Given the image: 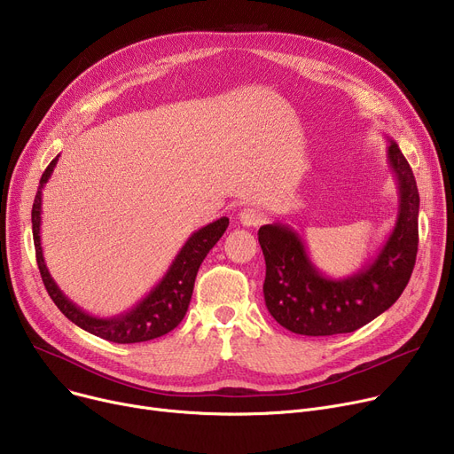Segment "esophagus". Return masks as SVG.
<instances>
[{
  "instance_id": "esophagus-1",
  "label": "esophagus",
  "mask_w": 454,
  "mask_h": 454,
  "mask_svg": "<svg viewBox=\"0 0 454 454\" xmlns=\"http://www.w3.org/2000/svg\"><path fill=\"white\" fill-rule=\"evenodd\" d=\"M239 221H240V224L247 226V228H250V226L257 228V226L262 224L264 215H262L261 209H257L254 206H247V207L239 211Z\"/></svg>"
}]
</instances>
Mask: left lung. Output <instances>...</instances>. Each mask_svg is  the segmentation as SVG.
I'll list each match as a JSON object with an SVG mask.
<instances>
[{
    "instance_id": "obj_1",
    "label": "left lung",
    "mask_w": 454,
    "mask_h": 454,
    "mask_svg": "<svg viewBox=\"0 0 454 454\" xmlns=\"http://www.w3.org/2000/svg\"><path fill=\"white\" fill-rule=\"evenodd\" d=\"M387 160L398 184V217L378 255L343 279L325 276L312 262L305 240L283 223L259 228L266 262L264 303L281 326L301 336L354 332L396 303L418 252L419 195L412 169L395 140Z\"/></svg>"
}]
</instances>
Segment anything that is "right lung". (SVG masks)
Masks as SVG:
<instances>
[{
	"label": "right lung",
	"instance_id": "obj_1",
	"mask_svg": "<svg viewBox=\"0 0 454 454\" xmlns=\"http://www.w3.org/2000/svg\"><path fill=\"white\" fill-rule=\"evenodd\" d=\"M58 157L43 171L40 178L38 193L33 204V237H35V248H36V261H38L43 285L51 299L54 301V305L67 319H71L74 325L89 332V334H95L113 343H140V341H149L168 334V332H171L180 321L184 319L192 301L199 266L202 264L207 252L217 245V240L226 231L230 219L221 217L214 223H209L207 226L197 230L195 233H192V237L186 240V245L180 248L175 261L168 268L166 276L142 301H138L131 310L113 317L90 316L80 307H76L73 301L58 288V285L49 274L45 259H43L42 240H40L42 192L54 171Z\"/></svg>",
	"mask_w": 454,
	"mask_h": 454
}]
</instances>
